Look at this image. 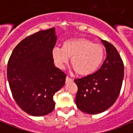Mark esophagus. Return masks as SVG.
Instances as JSON below:
<instances>
[{"instance_id": "1", "label": "esophagus", "mask_w": 133, "mask_h": 133, "mask_svg": "<svg viewBox=\"0 0 133 133\" xmlns=\"http://www.w3.org/2000/svg\"><path fill=\"white\" fill-rule=\"evenodd\" d=\"M73 82V79H72V78L69 77V76H67V77H66V83H68V82Z\"/></svg>"}]
</instances>
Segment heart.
Returning a JSON list of instances; mask_svg holds the SVG:
<instances>
[{"label":"heart","mask_w":133,"mask_h":133,"mask_svg":"<svg viewBox=\"0 0 133 133\" xmlns=\"http://www.w3.org/2000/svg\"><path fill=\"white\" fill-rule=\"evenodd\" d=\"M52 56L60 69L68 63L69 58L75 73L79 75H91L100 67L104 58V51L99 44L87 38H79L64 41L62 49L55 47Z\"/></svg>","instance_id":"1"}]
</instances>
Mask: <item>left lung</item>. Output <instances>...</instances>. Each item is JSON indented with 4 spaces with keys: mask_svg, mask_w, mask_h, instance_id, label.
<instances>
[{
    "mask_svg": "<svg viewBox=\"0 0 133 133\" xmlns=\"http://www.w3.org/2000/svg\"><path fill=\"white\" fill-rule=\"evenodd\" d=\"M102 42L107 56L100 69L74 79L77 86L76 105L88 114H97L109 109L119 95L124 79V63L117 50L106 40H102Z\"/></svg>",
    "mask_w": 133,
    "mask_h": 133,
    "instance_id": "1",
    "label": "left lung"
}]
</instances>
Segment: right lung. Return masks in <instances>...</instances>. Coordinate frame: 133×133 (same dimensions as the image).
I'll use <instances>...</instances> for the list:
<instances>
[{
  "mask_svg": "<svg viewBox=\"0 0 133 133\" xmlns=\"http://www.w3.org/2000/svg\"><path fill=\"white\" fill-rule=\"evenodd\" d=\"M56 40L55 28L29 36L17 44L7 63L13 97L22 110L33 116L52 112L54 94L65 84L66 75L54 64L52 51Z\"/></svg>",
  "mask_w": 133,
  "mask_h": 133,
  "instance_id": "add662e5",
  "label": "right lung"
}]
</instances>
